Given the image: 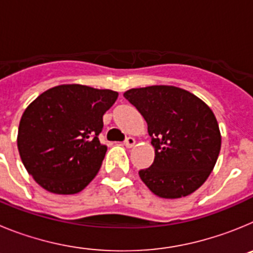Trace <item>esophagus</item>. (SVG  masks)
Instances as JSON below:
<instances>
[{"instance_id":"34e87169","label":"esophagus","mask_w":253,"mask_h":253,"mask_svg":"<svg viewBox=\"0 0 253 253\" xmlns=\"http://www.w3.org/2000/svg\"><path fill=\"white\" fill-rule=\"evenodd\" d=\"M134 144H135V139H134L133 137H128L124 140V146L126 147V148H131Z\"/></svg>"}]
</instances>
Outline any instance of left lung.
Returning <instances> with one entry per match:
<instances>
[{
    "instance_id": "8db88e82",
    "label": "left lung",
    "mask_w": 253,
    "mask_h": 253,
    "mask_svg": "<svg viewBox=\"0 0 253 253\" xmlns=\"http://www.w3.org/2000/svg\"><path fill=\"white\" fill-rule=\"evenodd\" d=\"M124 97L143 115L154 161L139 177L160 198L187 196L204 184L218 160L222 137L204 101L175 86L131 88Z\"/></svg>"
}]
</instances>
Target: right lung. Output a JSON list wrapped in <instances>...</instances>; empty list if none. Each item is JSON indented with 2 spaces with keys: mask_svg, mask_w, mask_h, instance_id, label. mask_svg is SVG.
Returning a JSON list of instances; mask_svg holds the SVG:
<instances>
[{
  "mask_svg": "<svg viewBox=\"0 0 253 253\" xmlns=\"http://www.w3.org/2000/svg\"><path fill=\"white\" fill-rule=\"evenodd\" d=\"M118 92L60 84L38 96L24 111L17 148L28 172L53 194H77L93 180L107 147L99 134Z\"/></svg>",
  "mask_w": 253,
  "mask_h": 253,
  "instance_id": "obj_1",
  "label": "right lung"
}]
</instances>
